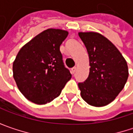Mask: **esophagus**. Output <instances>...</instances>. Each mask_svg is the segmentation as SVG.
Segmentation results:
<instances>
[{
  "instance_id": "1",
  "label": "esophagus",
  "mask_w": 133,
  "mask_h": 133,
  "mask_svg": "<svg viewBox=\"0 0 133 133\" xmlns=\"http://www.w3.org/2000/svg\"><path fill=\"white\" fill-rule=\"evenodd\" d=\"M76 69H77V67H73V68L71 69V72L72 74H74V73L76 71Z\"/></svg>"
}]
</instances>
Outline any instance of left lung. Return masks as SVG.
<instances>
[{
  "mask_svg": "<svg viewBox=\"0 0 133 133\" xmlns=\"http://www.w3.org/2000/svg\"><path fill=\"white\" fill-rule=\"evenodd\" d=\"M89 58V75L78 83L81 96L89 105L102 107L111 103L124 88L129 69L118 48L97 32H78Z\"/></svg>",
  "mask_w": 133,
  "mask_h": 133,
  "instance_id": "1",
  "label": "left lung"
}]
</instances>
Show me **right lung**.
Returning a JSON list of instances; mask_svg holds the SVG:
<instances>
[{"label":"right lung","mask_w":133,"mask_h":133,"mask_svg":"<svg viewBox=\"0 0 133 133\" xmlns=\"http://www.w3.org/2000/svg\"><path fill=\"white\" fill-rule=\"evenodd\" d=\"M68 32L48 28L25 44L13 62V76L23 95L38 105L61 94L71 74L64 65L60 45Z\"/></svg>","instance_id":"right-lung-1"}]
</instances>
